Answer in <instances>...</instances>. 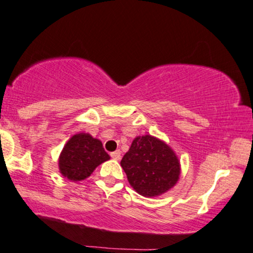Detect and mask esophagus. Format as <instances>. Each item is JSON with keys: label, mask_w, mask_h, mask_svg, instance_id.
<instances>
[{"label": "esophagus", "mask_w": 253, "mask_h": 253, "mask_svg": "<svg viewBox=\"0 0 253 253\" xmlns=\"http://www.w3.org/2000/svg\"><path fill=\"white\" fill-rule=\"evenodd\" d=\"M110 155H111L112 159L116 160V161H118V160L121 159V151L120 150H116V151H114V153L110 154Z\"/></svg>", "instance_id": "obj_1"}]
</instances>
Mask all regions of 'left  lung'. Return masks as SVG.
Here are the masks:
<instances>
[{
    "instance_id": "1",
    "label": "left lung",
    "mask_w": 253,
    "mask_h": 253,
    "mask_svg": "<svg viewBox=\"0 0 253 253\" xmlns=\"http://www.w3.org/2000/svg\"><path fill=\"white\" fill-rule=\"evenodd\" d=\"M130 186L147 198L165 194L180 179V160L162 139L137 136L121 161Z\"/></svg>"
}]
</instances>
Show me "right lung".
Instances as JSON below:
<instances>
[{"label": "right lung", "instance_id": "1", "mask_svg": "<svg viewBox=\"0 0 253 253\" xmlns=\"http://www.w3.org/2000/svg\"><path fill=\"white\" fill-rule=\"evenodd\" d=\"M110 160L103 143L90 133L79 132L73 135L62 148L59 156V171L67 180L82 181L87 179L94 169Z\"/></svg>", "mask_w": 253, "mask_h": 253}]
</instances>
